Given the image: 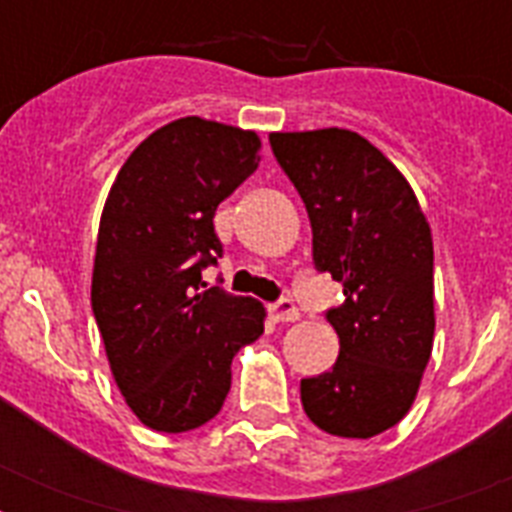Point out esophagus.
Here are the masks:
<instances>
[{"label":"esophagus","instance_id":"34e87169","mask_svg":"<svg viewBox=\"0 0 512 512\" xmlns=\"http://www.w3.org/2000/svg\"><path fill=\"white\" fill-rule=\"evenodd\" d=\"M268 313H271L273 321H281V324L300 319V313H297L295 303H292V300H287V297H281V300H276V303L268 305Z\"/></svg>","mask_w":512,"mask_h":512}]
</instances>
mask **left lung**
<instances>
[{"label": "left lung", "instance_id": "1", "mask_svg": "<svg viewBox=\"0 0 512 512\" xmlns=\"http://www.w3.org/2000/svg\"><path fill=\"white\" fill-rule=\"evenodd\" d=\"M271 148L300 193L313 265L342 284L327 321L335 366L300 380L313 425L372 438L412 406L433 350V239L406 177L350 130L273 132Z\"/></svg>", "mask_w": 512, "mask_h": 512}]
</instances>
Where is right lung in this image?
<instances>
[{
    "instance_id": "right-lung-1",
    "label": "right lung",
    "mask_w": 512,
    "mask_h": 512,
    "mask_svg": "<svg viewBox=\"0 0 512 512\" xmlns=\"http://www.w3.org/2000/svg\"><path fill=\"white\" fill-rule=\"evenodd\" d=\"M257 151L255 132L185 116L148 135L111 185L92 313L124 401L151 430L212 420L236 350L263 335V305L201 281L223 257L217 204L257 170Z\"/></svg>"
}]
</instances>
